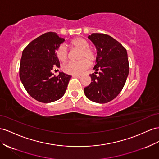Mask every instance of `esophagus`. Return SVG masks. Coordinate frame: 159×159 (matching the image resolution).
<instances>
[{
  "instance_id": "esophagus-1",
  "label": "esophagus",
  "mask_w": 159,
  "mask_h": 159,
  "mask_svg": "<svg viewBox=\"0 0 159 159\" xmlns=\"http://www.w3.org/2000/svg\"><path fill=\"white\" fill-rule=\"evenodd\" d=\"M73 77H74V78H81V75H74Z\"/></svg>"
}]
</instances>
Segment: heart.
Wrapping results in <instances>:
<instances>
[{"instance_id":"heart-1","label":"heart","mask_w":159,"mask_h":159,"mask_svg":"<svg viewBox=\"0 0 159 159\" xmlns=\"http://www.w3.org/2000/svg\"><path fill=\"white\" fill-rule=\"evenodd\" d=\"M70 45L73 49L80 50L78 61L68 62L63 67V71L67 74L78 75L86 70L89 67V63H93L96 59L95 51L89 48V42L82 37H78L71 41ZM56 55L59 61L62 62L66 61L68 57L67 49L64 45L59 46L56 49Z\"/></svg>"}]
</instances>
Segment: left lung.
I'll use <instances>...</instances> for the list:
<instances>
[{
	"label": "left lung",
	"mask_w": 159,
	"mask_h": 159,
	"mask_svg": "<svg viewBox=\"0 0 159 159\" xmlns=\"http://www.w3.org/2000/svg\"><path fill=\"white\" fill-rule=\"evenodd\" d=\"M88 39L97 51L96 71L90 75L92 82L84 89L92 102L104 104L114 100L122 91L129 73L126 49L113 37L106 34L92 33ZM99 75H96L97 71Z\"/></svg>",
	"instance_id": "1"
}]
</instances>
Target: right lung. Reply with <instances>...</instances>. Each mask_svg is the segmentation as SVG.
<instances>
[{
	"instance_id": "right-lung-1",
	"label": "right lung",
	"mask_w": 159,
	"mask_h": 159,
	"mask_svg": "<svg viewBox=\"0 0 159 159\" xmlns=\"http://www.w3.org/2000/svg\"><path fill=\"white\" fill-rule=\"evenodd\" d=\"M56 33L43 34L32 41L23 51L19 76L28 93L43 103L59 100L65 94L71 76L59 72L58 76L51 72L59 67L56 49L65 41Z\"/></svg>"
}]
</instances>
